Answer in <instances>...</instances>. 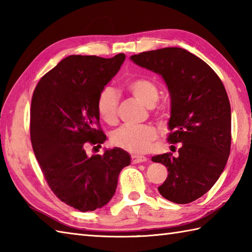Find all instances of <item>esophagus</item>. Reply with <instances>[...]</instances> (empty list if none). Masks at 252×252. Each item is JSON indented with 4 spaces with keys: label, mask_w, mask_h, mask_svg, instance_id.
I'll list each match as a JSON object with an SVG mask.
<instances>
[{
    "label": "esophagus",
    "mask_w": 252,
    "mask_h": 252,
    "mask_svg": "<svg viewBox=\"0 0 252 252\" xmlns=\"http://www.w3.org/2000/svg\"><path fill=\"white\" fill-rule=\"evenodd\" d=\"M147 158L144 157V156H138V155H132L131 156V161L132 163H141L146 161Z\"/></svg>",
    "instance_id": "obj_1"
}]
</instances>
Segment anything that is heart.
I'll use <instances>...</instances> for the list:
<instances>
[{
  "label": "heart",
  "mask_w": 252,
  "mask_h": 252,
  "mask_svg": "<svg viewBox=\"0 0 252 252\" xmlns=\"http://www.w3.org/2000/svg\"><path fill=\"white\" fill-rule=\"evenodd\" d=\"M126 88L134 97L148 108L154 107L159 98L157 85L145 78L134 79L127 82ZM119 94L111 87L101 89L96 99V110L99 118L107 125L114 126L118 122ZM158 132L152 126H122L112 132L111 143L132 154H143L151 149Z\"/></svg>",
  "instance_id": "1"
}]
</instances>
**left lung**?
<instances>
[{"label": "left lung", "mask_w": 252, "mask_h": 252, "mask_svg": "<svg viewBox=\"0 0 252 252\" xmlns=\"http://www.w3.org/2000/svg\"><path fill=\"white\" fill-rule=\"evenodd\" d=\"M138 66L161 74L171 95L170 144L181 143L179 156H154L168 169L158 187L175 203L194 201L215 185L231 152V105L215 70L189 51L164 47L131 56Z\"/></svg>", "instance_id": "obj_1"}]
</instances>
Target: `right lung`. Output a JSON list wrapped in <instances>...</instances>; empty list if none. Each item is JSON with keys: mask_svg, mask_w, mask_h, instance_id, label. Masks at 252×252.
<instances>
[{"mask_svg": "<svg viewBox=\"0 0 252 252\" xmlns=\"http://www.w3.org/2000/svg\"><path fill=\"white\" fill-rule=\"evenodd\" d=\"M125 60L122 53L68 56L41 78L32 95L30 137L42 173L58 199L81 212L111 199L120 171L131 161L118 147L91 157L85 152L106 141L96 99Z\"/></svg>", "mask_w": 252, "mask_h": 252, "instance_id": "right-lung-1", "label": "right lung"}]
</instances>
